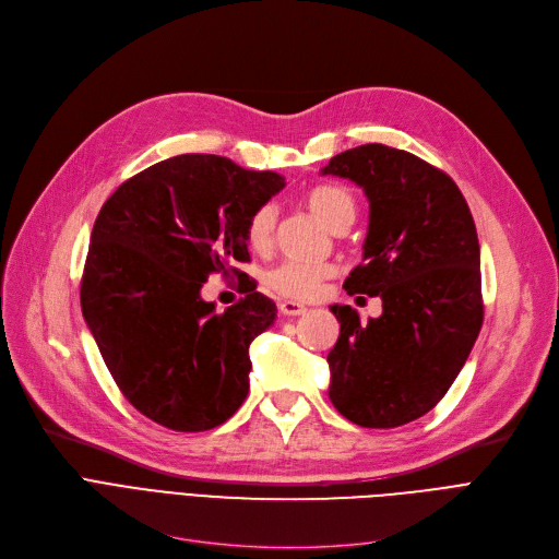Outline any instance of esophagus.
I'll list each match as a JSON object with an SVG mask.
<instances>
[{
    "mask_svg": "<svg viewBox=\"0 0 559 559\" xmlns=\"http://www.w3.org/2000/svg\"><path fill=\"white\" fill-rule=\"evenodd\" d=\"M281 312L287 314V317H297V314L308 312V308L304 304H297V301H283L281 304Z\"/></svg>",
    "mask_w": 559,
    "mask_h": 559,
    "instance_id": "obj_1",
    "label": "esophagus"
}]
</instances>
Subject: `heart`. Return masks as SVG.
<instances>
[{"mask_svg":"<svg viewBox=\"0 0 559 559\" xmlns=\"http://www.w3.org/2000/svg\"><path fill=\"white\" fill-rule=\"evenodd\" d=\"M308 209L324 222L331 230H344L356 217V201L342 186L321 183L312 186L304 197ZM276 226L274 203H262L260 209L247 222V242L255 251H264L272 245ZM335 274L331 262H297L285 260L274 267L267 276L270 285L283 297L289 299H310L314 297L321 283Z\"/></svg>","mask_w":559,"mask_h":559,"instance_id":"heart-1","label":"heart"}]
</instances>
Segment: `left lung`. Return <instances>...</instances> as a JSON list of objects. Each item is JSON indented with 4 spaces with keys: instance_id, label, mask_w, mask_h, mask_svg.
<instances>
[{
    "instance_id": "obj_1",
    "label": "left lung",
    "mask_w": 559,
    "mask_h": 559,
    "mask_svg": "<svg viewBox=\"0 0 559 559\" xmlns=\"http://www.w3.org/2000/svg\"><path fill=\"white\" fill-rule=\"evenodd\" d=\"M369 199L362 264L348 295L383 299L362 324L331 306L340 337L329 354V396L362 428H396L424 417L453 385L483 326L480 245L472 211L449 174L385 144L331 158Z\"/></svg>"
}]
</instances>
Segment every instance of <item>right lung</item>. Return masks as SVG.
Instances as JSON below:
<instances>
[{
    "label": "right lung",
    "instance_id": "right-lung-1",
    "mask_svg": "<svg viewBox=\"0 0 559 559\" xmlns=\"http://www.w3.org/2000/svg\"><path fill=\"white\" fill-rule=\"evenodd\" d=\"M285 188L276 171L224 156L160 160L117 188L91 235L81 310L112 380L152 421L211 430L249 394V344L276 319L233 262H247V222ZM211 273L238 275L246 299L224 313L200 299Z\"/></svg>",
    "mask_w": 559,
    "mask_h": 559
}]
</instances>
